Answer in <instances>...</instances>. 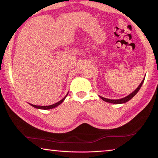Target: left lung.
<instances>
[{"label": "left lung", "mask_w": 158, "mask_h": 158, "mask_svg": "<svg viewBox=\"0 0 158 158\" xmlns=\"http://www.w3.org/2000/svg\"><path fill=\"white\" fill-rule=\"evenodd\" d=\"M144 82V79L143 80V81L141 82V83H140L139 85V86H138L136 89H135L134 91L132 93H131L129 95H128L127 97H126V98H123L122 99H106V98H102V97H100V98L102 99H103L104 101L105 102H110V103H112V104H122V103H125L129 101L131 99L133 98V97H134L135 94H137V93L138 91H139V89H140V87H141L143 83Z\"/></svg>", "instance_id": "obj_1"}]
</instances>
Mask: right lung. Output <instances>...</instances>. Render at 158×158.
<instances>
[{
    "mask_svg": "<svg viewBox=\"0 0 158 158\" xmlns=\"http://www.w3.org/2000/svg\"><path fill=\"white\" fill-rule=\"evenodd\" d=\"M67 95H68V94H66V95H65V98H64L61 99V100H60L59 102H58L55 103L54 104H52V105H49V106H37V105H33V104H30L32 106H34V107L37 108V109H41V110H50V109L54 108V107H56V106H57L58 105H59V104H61L63 102H64L65 98H66Z\"/></svg>",
    "mask_w": 158,
    "mask_h": 158,
    "instance_id": "add662e5",
    "label": "right lung"
}]
</instances>
